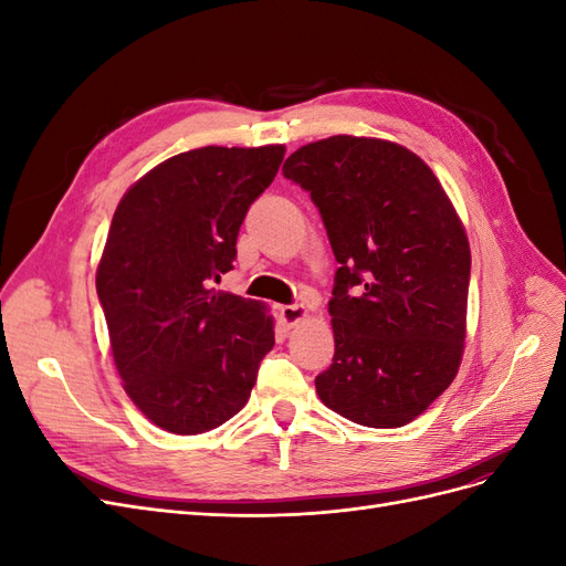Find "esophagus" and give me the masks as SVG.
I'll return each mask as SVG.
<instances>
[{
  "instance_id": "1",
  "label": "esophagus",
  "mask_w": 566,
  "mask_h": 566,
  "mask_svg": "<svg viewBox=\"0 0 566 566\" xmlns=\"http://www.w3.org/2000/svg\"><path fill=\"white\" fill-rule=\"evenodd\" d=\"M279 314H281V321H283L285 328H295L300 321L310 316V310H306V306H302V304H285V306H281Z\"/></svg>"
}]
</instances>
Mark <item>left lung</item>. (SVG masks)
I'll return each mask as SVG.
<instances>
[{
  "label": "left lung",
  "instance_id": "8db88e82",
  "mask_svg": "<svg viewBox=\"0 0 566 566\" xmlns=\"http://www.w3.org/2000/svg\"><path fill=\"white\" fill-rule=\"evenodd\" d=\"M283 175L312 193L339 264L318 399L358 424L403 427L453 382L465 352V227L430 165L387 139L328 136L297 148Z\"/></svg>",
  "mask_w": 566,
  "mask_h": 566
}]
</instances>
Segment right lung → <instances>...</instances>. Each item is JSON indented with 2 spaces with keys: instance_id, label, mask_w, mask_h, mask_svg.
Instances as JSON below:
<instances>
[{
  "instance_id": "obj_1",
  "label": "right lung",
  "mask_w": 566,
  "mask_h": 566,
  "mask_svg": "<svg viewBox=\"0 0 566 566\" xmlns=\"http://www.w3.org/2000/svg\"><path fill=\"white\" fill-rule=\"evenodd\" d=\"M283 156V144L193 148L117 202L96 293L127 397L165 432L231 420L276 342L266 304L212 285L233 269L238 229Z\"/></svg>"
}]
</instances>
